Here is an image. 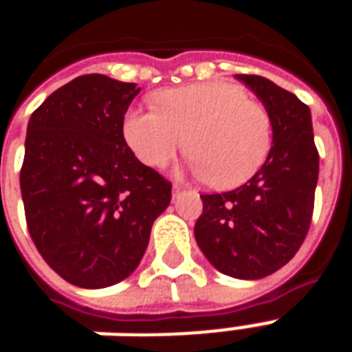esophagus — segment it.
Segmentation results:
<instances>
[{
    "mask_svg": "<svg viewBox=\"0 0 352 352\" xmlns=\"http://www.w3.org/2000/svg\"><path fill=\"white\" fill-rule=\"evenodd\" d=\"M181 190H183V186H181V184H173V196H177Z\"/></svg>",
    "mask_w": 352,
    "mask_h": 352,
    "instance_id": "34e87169",
    "label": "esophagus"
}]
</instances>
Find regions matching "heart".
<instances>
[{
    "mask_svg": "<svg viewBox=\"0 0 352 352\" xmlns=\"http://www.w3.org/2000/svg\"><path fill=\"white\" fill-rule=\"evenodd\" d=\"M151 111L130 109L122 135L148 168H162L186 146L192 168L217 188H236L258 173L272 151V118L243 88L199 82L162 90Z\"/></svg>",
    "mask_w": 352,
    "mask_h": 352,
    "instance_id": "heart-1",
    "label": "heart"
}]
</instances>
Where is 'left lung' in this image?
<instances>
[{
	"label": "left lung",
	"mask_w": 352,
	"mask_h": 352,
	"mask_svg": "<svg viewBox=\"0 0 352 352\" xmlns=\"http://www.w3.org/2000/svg\"><path fill=\"white\" fill-rule=\"evenodd\" d=\"M264 103L273 145L256 175L239 188L201 194L194 236L224 275L262 279L294 258L309 232L318 179V151L309 107L258 75H236Z\"/></svg>",
	"instance_id": "8db88e82"
}]
</instances>
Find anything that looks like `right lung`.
Masks as SVG:
<instances>
[{
  "mask_svg": "<svg viewBox=\"0 0 352 352\" xmlns=\"http://www.w3.org/2000/svg\"><path fill=\"white\" fill-rule=\"evenodd\" d=\"M139 90L82 75L50 94L28 122L20 169L28 232L75 287H111L131 275L171 201V183L141 164L122 135Z\"/></svg>",
  "mask_w": 352,
  "mask_h": 352,
  "instance_id": "1",
  "label": "right lung"
}]
</instances>
